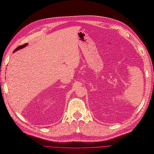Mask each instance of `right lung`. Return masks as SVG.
Instances as JSON below:
<instances>
[{
    "mask_svg": "<svg viewBox=\"0 0 154 154\" xmlns=\"http://www.w3.org/2000/svg\"><path fill=\"white\" fill-rule=\"evenodd\" d=\"M27 45V44H25L22 45L18 46V47L17 49H15V51H14V52H15V51H18V50H19V49H22V48H24L26 47Z\"/></svg>",
    "mask_w": 154,
    "mask_h": 154,
    "instance_id": "add662e5",
    "label": "right lung"
}]
</instances>
